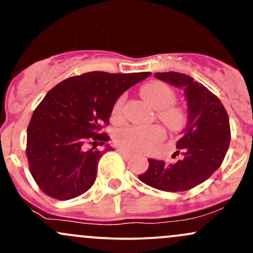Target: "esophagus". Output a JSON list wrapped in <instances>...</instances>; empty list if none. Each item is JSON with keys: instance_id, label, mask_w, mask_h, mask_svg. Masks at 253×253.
Returning <instances> with one entry per match:
<instances>
[{"instance_id": "obj_1", "label": "esophagus", "mask_w": 253, "mask_h": 253, "mask_svg": "<svg viewBox=\"0 0 253 253\" xmlns=\"http://www.w3.org/2000/svg\"><path fill=\"white\" fill-rule=\"evenodd\" d=\"M119 153H120L121 156L124 157V158H126V159H129L130 157H132V155H130V153H128V152H126V151H124V150H121V149H118L117 150Z\"/></svg>"}]
</instances>
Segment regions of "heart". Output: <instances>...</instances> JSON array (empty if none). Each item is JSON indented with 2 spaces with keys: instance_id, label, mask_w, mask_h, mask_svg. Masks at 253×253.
<instances>
[{
  "instance_id": "1",
  "label": "heart",
  "mask_w": 253,
  "mask_h": 253,
  "mask_svg": "<svg viewBox=\"0 0 253 253\" xmlns=\"http://www.w3.org/2000/svg\"><path fill=\"white\" fill-rule=\"evenodd\" d=\"M145 102L157 110V118L171 132H177L184 124V110L173 104L176 94L168 84L163 82H151L140 89ZM125 96H120L113 104L112 119L118 120L121 117ZM164 138V129L159 125L150 127L126 126L115 132L114 141L119 147L128 152H147Z\"/></svg>"
}]
</instances>
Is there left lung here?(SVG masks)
I'll return each instance as SVG.
<instances>
[{"label":"left lung","mask_w":253,"mask_h":253,"mask_svg":"<svg viewBox=\"0 0 253 253\" xmlns=\"http://www.w3.org/2000/svg\"><path fill=\"white\" fill-rule=\"evenodd\" d=\"M158 80L184 89L188 101L187 126L176 146L183 157L176 163L149 158V169L139 179L156 189L189 190L219 169L231 141L229 119L216 95L194 78L179 72H157Z\"/></svg>","instance_id":"8db88e82"}]
</instances>
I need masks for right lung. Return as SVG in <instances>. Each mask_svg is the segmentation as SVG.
Returning a JSON list of instances; mask_svg holds the SVG:
<instances>
[{
  "instance_id": "obj_1",
  "label": "right lung",
  "mask_w": 253,
  "mask_h": 253,
  "mask_svg": "<svg viewBox=\"0 0 253 253\" xmlns=\"http://www.w3.org/2000/svg\"><path fill=\"white\" fill-rule=\"evenodd\" d=\"M150 75L91 71L66 78L46 94L31 118L26 145L31 175L42 193L64 201L92 187L103 155L96 147L109 140L102 128L113 104ZM88 143L93 147L85 150Z\"/></svg>"
}]
</instances>
